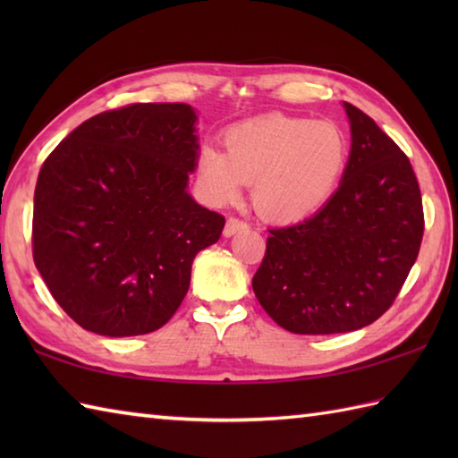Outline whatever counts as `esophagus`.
Masks as SVG:
<instances>
[{
    "label": "esophagus",
    "mask_w": 458,
    "mask_h": 458,
    "mask_svg": "<svg viewBox=\"0 0 458 458\" xmlns=\"http://www.w3.org/2000/svg\"><path fill=\"white\" fill-rule=\"evenodd\" d=\"M248 228V224L244 222V220H240V218H236V216H230L228 220H226V226H224V236H234V234H238V232H242V230H246Z\"/></svg>",
    "instance_id": "obj_1"
}]
</instances>
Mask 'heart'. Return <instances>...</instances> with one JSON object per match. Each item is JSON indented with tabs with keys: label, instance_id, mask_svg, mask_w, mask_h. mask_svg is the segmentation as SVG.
<instances>
[{
	"label": "heart",
	"instance_id": "heart-1",
	"mask_svg": "<svg viewBox=\"0 0 458 458\" xmlns=\"http://www.w3.org/2000/svg\"><path fill=\"white\" fill-rule=\"evenodd\" d=\"M226 153L202 148L197 182L210 204L236 202L244 184L261 216L295 222L333 197L348 161V140L335 122L271 114L232 125Z\"/></svg>",
	"mask_w": 458,
	"mask_h": 458
}]
</instances>
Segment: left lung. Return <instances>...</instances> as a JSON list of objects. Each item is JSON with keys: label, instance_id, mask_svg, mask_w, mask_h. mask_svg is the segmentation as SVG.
<instances>
[{"label": "left lung", "instance_id": "left-lung-1", "mask_svg": "<svg viewBox=\"0 0 458 458\" xmlns=\"http://www.w3.org/2000/svg\"><path fill=\"white\" fill-rule=\"evenodd\" d=\"M352 149L340 187L315 216L271 228L251 287L295 335L372 325L400 293L420 254L423 202L407 155L344 102Z\"/></svg>", "mask_w": 458, "mask_h": 458}]
</instances>
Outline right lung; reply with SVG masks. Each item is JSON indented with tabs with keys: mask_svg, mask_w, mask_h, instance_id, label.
I'll return each mask as SVG.
<instances>
[{
	"mask_svg": "<svg viewBox=\"0 0 458 458\" xmlns=\"http://www.w3.org/2000/svg\"><path fill=\"white\" fill-rule=\"evenodd\" d=\"M189 104H130L86 120L38 171L33 259L76 325L104 336L161 328L224 216L187 192L197 167Z\"/></svg>",
	"mask_w": 458,
	"mask_h": 458,
	"instance_id": "add662e5",
	"label": "right lung"
}]
</instances>
